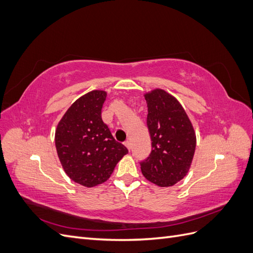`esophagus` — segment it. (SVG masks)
Masks as SVG:
<instances>
[{
	"label": "esophagus",
	"instance_id": "obj_1",
	"mask_svg": "<svg viewBox=\"0 0 253 253\" xmlns=\"http://www.w3.org/2000/svg\"><path fill=\"white\" fill-rule=\"evenodd\" d=\"M125 145L126 147L128 149V151L131 150V143H129V141L128 140H126V141H125Z\"/></svg>",
	"mask_w": 253,
	"mask_h": 253
}]
</instances>
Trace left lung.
Returning <instances> with one entry per match:
<instances>
[{"label": "left lung", "mask_w": 253, "mask_h": 253, "mask_svg": "<svg viewBox=\"0 0 253 253\" xmlns=\"http://www.w3.org/2000/svg\"><path fill=\"white\" fill-rule=\"evenodd\" d=\"M152 151L140 162L143 176L159 187H171L187 175L196 147L192 124L181 104L164 89L144 95Z\"/></svg>", "instance_id": "left-lung-1"}]
</instances>
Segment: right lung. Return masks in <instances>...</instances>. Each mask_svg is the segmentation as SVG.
Segmentation results:
<instances>
[{"label": "right lung", "instance_id": "add662e5", "mask_svg": "<svg viewBox=\"0 0 253 253\" xmlns=\"http://www.w3.org/2000/svg\"><path fill=\"white\" fill-rule=\"evenodd\" d=\"M105 98L104 90H91L80 97L56 129L57 153L65 173L87 188L108 180L117 163L128 153L102 121Z\"/></svg>", "mask_w": 253, "mask_h": 253}]
</instances>
